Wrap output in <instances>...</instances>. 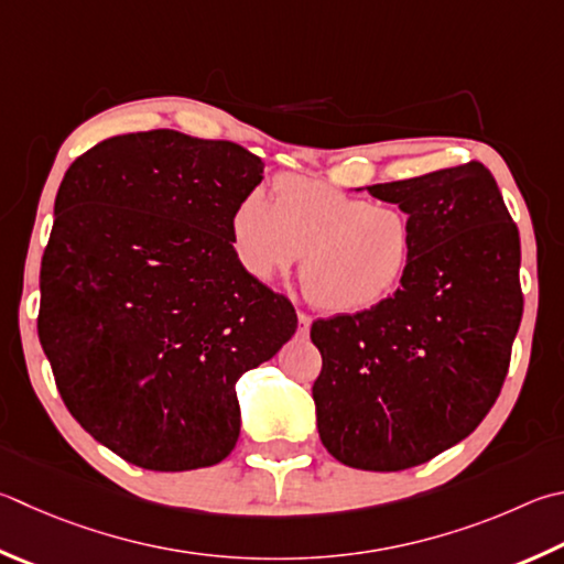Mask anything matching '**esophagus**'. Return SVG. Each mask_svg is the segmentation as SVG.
I'll use <instances>...</instances> for the list:
<instances>
[{"label": "esophagus", "mask_w": 564, "mask_h": 564, "mask_svg": "<svg viewBox=\"0 0 564 564\" xmlns=\"http://www.w3.org/2000/svg\"><path fill=\"white\" fill-rule=\"evenodd\" d=\"M311 315H305V313H299V333L305 337L311 333Z\"/></svg>", "instance_id": "34e87169"}]
</instances>
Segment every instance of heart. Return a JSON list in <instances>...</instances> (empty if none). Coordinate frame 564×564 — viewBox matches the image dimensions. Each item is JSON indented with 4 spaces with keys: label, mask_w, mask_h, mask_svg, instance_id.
I'll return each instance as SVG.
<instances>
[{
    "label": "heart",
    "mask_w": 564,
    "mask_h": 564,
    "mask_svg": "<svg viewBox=\"0 0 564 564\" xmlns=\"http://www.w3.org/2000/svg\"><path fill=\"white\" fill-rule=\"evenodd\" d=\"M234 259L269 281L301 257L308 301L337 315L370 311L406 279L414 261L412 217L303 175L273 182V204L251 189L229 217Z\"/></svg>",
    "instance_id": "heart-1"
}]
</instances>
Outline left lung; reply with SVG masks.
Listing matches in <instances>:
<instances>
[{
  "label": "left lung",
  "instance_id": "8db88e82",
  "mask_svg": "<svg viewBox=\"0 0 564 564\" xmlns=\"http://www.w3.org/2000/svg\"><path fill=\"white\" fill-rule=\"evenodd\" d=\"M367 192L412 217L414 261L380 305L313 323L317 434L345 466L404 470L496 404L523 317L520 237L476 160Z\"/></svg>",
  "mask_w": 564,
  "mask_h": 564
}]
</instances>
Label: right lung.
<instances>
[{
	"mask_svg": "<svg viewBox=\"0 0 564 564\" xmlns=\"http://www.w3.org/2000/svg\"><path fill=\"white\" fill-rule=\"evenodd\" d=\"M263 180L237 142L116 135L66 170L41 259L39 340L86 432L150 470L237 446L243 372L291 340V301L234 259V204Z\"/></svg>",
	"mask_w": 564,
	"mask_h": 564,
	"instance_id": "1",
	"label": "right lung"
}]
</instances>
